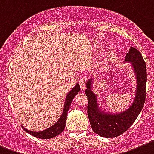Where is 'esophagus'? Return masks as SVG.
Wrapping results in <instances>:
<instances>
[{"label": "esophagus", "mask_w": 154, "mask_h": 154, "mask_svg": "<svg viewBox=\"0 0 154 154\" xmlns=\"http://www.w3.org/2000/svg\"><path fill=\"white\" fill-rule=\"evenodd\" d=\"M87 77L86 76H83V78L80 79V80L79 81V85H80V88L81 90H85L86 88V83H87Z\"/></svg>", "instance_id": "esophagus-1"}]
</instances>
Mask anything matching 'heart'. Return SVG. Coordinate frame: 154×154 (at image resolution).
I'll use <instances>...</instances> for the list:
<instances>
[{"mask_svg": "<svg viewBox=\"0 0 154 154\" xmlns=\"http://www.w3.org/2000/svg\"><path fill=\"white\" fill-rule=\"evenodd\" d=\"M116 57V49L114 48L111 49L110 51L108 52V54H107V58H108V62L112 63L113 61L115 60Z\"/></svg>", "mask_w": 154, "mask_h": 154, "instance_id": "heart-1", "label": "heart"}]
</instances>
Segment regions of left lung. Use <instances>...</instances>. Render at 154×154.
<instances>
[{
    "mask_svg": "<svg viewBox=\"0 0 154 154\" xmlns=\"http://www.w3.org/2000/svg\"><path fill=\"white\" fill-rule=\"evenodd\" d=\"M125 63H130L136 80L135 95L130 106L121 112H107L101 109L98 97L93 91L94 79L87 82L86 96L88 97V116L92 130L103 137H118L129 128L137 118L145 104L146 92V65L141 54L130 47L126 54Z\"/></svg>",
    "mask_w": 154,
    "mask_h": 154,
    "instance_id": "left-lung-1",
    "label": "left lung"
}]
</instances>
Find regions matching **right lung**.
Masks as SVG:
<instances>
[{"instance_id":"add662e5","label":"right lung","mask_w":154,"mask_h":154,"mask_svg":"<svg viewBox=\"0 0 154 154\" xmlns=\"http://www.w3.org/2000/svg\"><path fill=\"white\" fill-rule=\"evenodd\" d=\"M79 91H80L79 85V83H76L75 86L66 95L62 115L60 116L59 119L53 125L46 128V129H44V130L38 131V132L29 130V129L24 128L23 126H22L24 130L26 131V133H29L30 135L34 136V137H35L37 138H40V139H50V138H53L54 137H56V136H58V134H60L61 133H63V131L65 128V125H66L67 112H68L70 106H71V103L73 101V99L78 94Z\"/></svg>"}]
</instances>
